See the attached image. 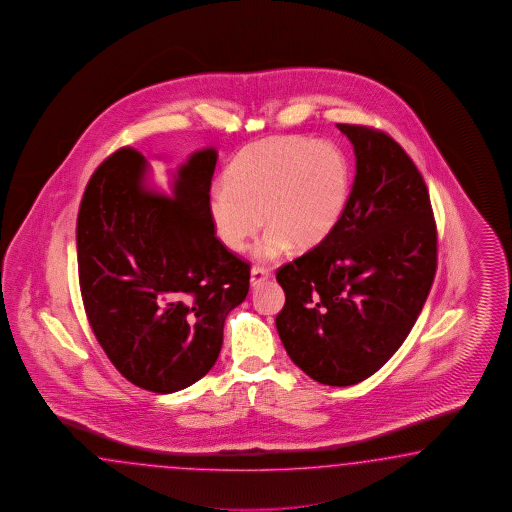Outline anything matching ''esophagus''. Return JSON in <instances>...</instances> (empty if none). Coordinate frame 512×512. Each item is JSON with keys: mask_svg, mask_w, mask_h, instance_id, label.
<instances>
[{"mask_svg": "<svg viewBox=\"0 0 512 512\" xmlns=\"http://www.w3.org/2000/svg\"><path fill=\"white\" fill-rule=\"evenodd\" d=\"M269 278H271V271H269V269H265V267H254V269L250 271V286L256 288V286H260V284H263V282L269 280Z\"/></svg>", "mask_w": 512, "mask_h": 512, "instance_id": "esophagus-1", "label": "esophagus"}]
</instances>
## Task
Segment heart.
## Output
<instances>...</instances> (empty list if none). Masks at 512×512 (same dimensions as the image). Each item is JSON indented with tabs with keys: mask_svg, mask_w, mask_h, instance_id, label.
<instances>
[{
	"mask_svg": "<svg viewBox=\"0 0 512 512\" xmlns=\"http://www.w3.org/2000/svg\"><path fill=\"white\" fill-rule=\"evenodd\" d=\"M351 197V165L338 146L306 137H273L243 150L211 191L213 230L226 249L243 252L262 228L260 260L291 247L312 249L340 223Z\"/></svg>",
	"mask_w": 512,
	"mask_h": 512,
	"instance_id": "heart-1",
	"label": "heart"
}]
</instances>
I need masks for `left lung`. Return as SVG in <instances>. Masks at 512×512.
I'll list each match as a JSON object with an SVG mask.
<instances>
[{
  "mask_svg": "<svg viewBox=\"0 0 512 512\" xmlns=\"http://www.w3.org/2000/svg\"><path fill=\"white\" fill-rule=\"evenodd\" d=\"M353 143L349 204L330 236L282 265L276 330L295 366L351 386L384 366L414 327L436 275L427 185L390 135L338 124Z\"/></svg>",
  "mask_w": 512,
  "mask_h": 512,
  "instance_id": "8db88e82",
  "label": "left lung"
}]
</instances>
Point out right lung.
<instances>
[{
  "label": "right lung",
  "instance_id": "1",
  "mask_svg": "<svg viewBox=\"0 0 512 512\" xmlns=\"http://www.w3.org/2000/svg\"><path fill=\"white\" fill-rule=\"evenodd\" d=\"M217 152L198 150L172 195L146 185V159L120 148L94 171L78 213V271L92 332L122 377L172 394L217 362L226 315L249 293L250 265L211 224Z\"/></svg>",
  "mask_w": 512,
  "mask_h": 512
}]
</instances>
